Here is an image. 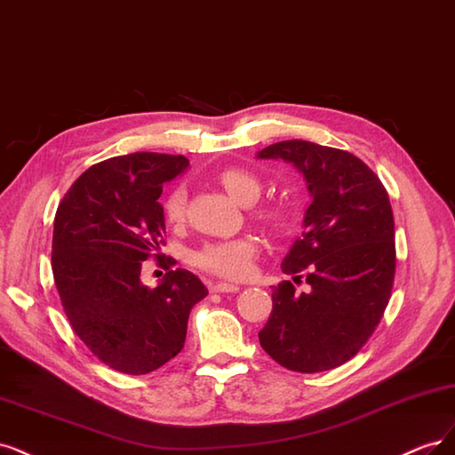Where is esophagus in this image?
<instances>
[{
  "instance_id": "esophagus-1",
  "label": "esophagus",
  "mask_w": 455,
  "mask_h": 455,
  "mask_svg": "<svg viewBox=\"0 0 455 455\" xmlns=\"http://www.w3.org/2000/svg\"><path fill=\"white\" fill-rule=\"evenodd\" d=\"M213 292H238L240 291V285H234V283H215L212 287Z\"/></svg>"
}]
</instances>
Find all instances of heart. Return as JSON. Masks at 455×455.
Listing matches in <instances>:
<instances>
[{
    "mask_svg": "<svg viewBox=\"0 0 455 455\" xmlns=\"http://www.w3.org/2000/svg\"><path fill=\"white\" fill-rule=\"evenodd\" d=\"M219 183L227 193L243 206L253 204L260 195V181L257 175L242 168H228L219 173ZM187 190L183 185L173 187L164 202V213L170 223H180L185 215ZM262 221L270 227H282L285 221V212L282 208H267L260 212ZM257 253V243L253 238H232L225 242L206 243L195 255V265L202 270L227 280H243L253 270V259Z\"/></svg>",
    "mask_w": 455,
    "mask_h": 455,
    "instance_id": "heart-1",
    "label": "heart"
}]
</instances>
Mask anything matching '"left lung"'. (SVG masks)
<instances>
[{"label": "left lung", "mask_w": 455, "mask_h": 455, "mask_svg": "<svg viewBox=\"0 0 455 455\" xmlns=\"http://www.w3.org/2000/svg\"><path fill=\"white\" fill-rule=\"evenodd\" d=\"M257 158L283 160L307 185L302 236L274 287L262 349L295 372H323L354 357L382 319L395 277V223L387 190L361 158L312 141L268 145Z\"/></svg>", "instance_id": "8db88e82"}]
</instances>
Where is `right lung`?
<instances>
[{
    "label": "right lung",
    "instance_id": "right-lung-1",
    "mask_svg": "<svg viewBox=\"0 0 455 455\" xmlns=\"http://www.w3.org/2000/svg\"><path fill=\"white\" fill-rule=\"evenodd\" d=\"M188 168L183 155L132 153L94 164L71 185L54 217L52 275L71 329L124 374H148L180 354L193 306L208 289L168 268L149 289L143 260L164 243L163 185Z\"/></svg>",
    "mask_w": 455,
    "mask_h": 455
}]
</instances>
